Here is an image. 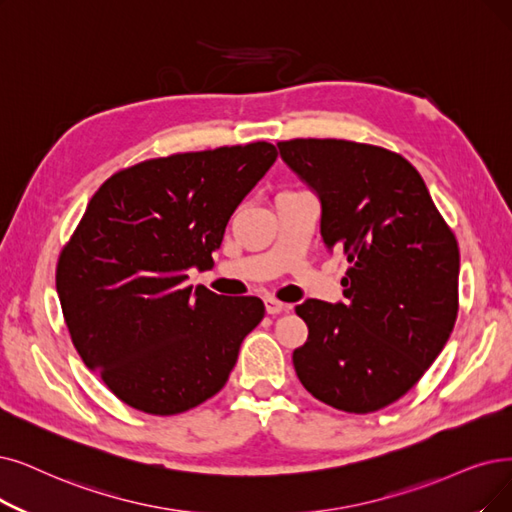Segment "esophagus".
I'll use <instances>...</instances> for the list:
<instances>
[{
  "instance_id": "obj_1",
  "label": "esophagus",
  "mask_w": 512,
  "mask_h": 512,
  "mask_svg": "<svg viewBox=\"0 0 512 512\" xmlns=\"http://www.w3.org/2000/svg\"><path fill=\"white\" fill-rule=\"evenodd\" d=\"M264 306H267V313H269V315H277V313H281V311H285V309H290L288 304L279 302L277 298H264Z\"/></svg>"
}]
</instances>
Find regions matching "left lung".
Here are the masks:
<instances>
[{
  "instance_id": "left-lung-1",
  "label": "left lung",
  "mask_w": 512,
  "mask_h": 512,
  "mask_svg": "<svg viewBox=\"0 0 512 512\" xmlns=\"http://www.w3.org/2000/svg\"><path fill=\"white\" fill-rule=\"evenodd\" d=\"M321 199V237L351 264L346 302L309 298L294 370L315 399L370 414L401 399L437 359L458 315L460 250L422 176L395 151L338 138L277 142Z\"/></svg>"
}]
</instances>
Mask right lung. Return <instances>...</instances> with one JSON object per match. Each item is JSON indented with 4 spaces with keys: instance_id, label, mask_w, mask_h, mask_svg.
Wrapping results in <instances>:
<instances>
[{
    "instance_id": "1",
    "label": "right lung",
    "mask_w": 512,
    "mask_h": 512,
    "mask_svg": "<svg viewBox=\"0 0 512 512\" xmlns=\"http://www.w3.org/2000/svg\"><path fill=\"white\" fill-rule=\"evenodd\" d=\"M275 159L258 140L140 161L102 182L60 250L75 351L134 410L182 414L227 384L264 304L193 290L187 271L212 267L229 218Z\"/></svg>"
}]
</instances>
